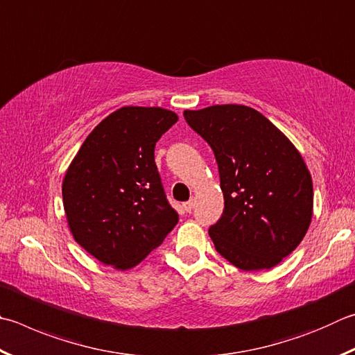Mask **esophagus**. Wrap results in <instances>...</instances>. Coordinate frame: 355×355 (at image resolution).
Instances as JSON below:
<instances>
[{
    "label": "esophagus",
    "mask_w": 355,
    "mask_h": 355,
    "mask_svg": "<svg viewBox=\"0 0 355 355\" xmlns=\"http://www.w3.org/2000/svg\"><path fill=\"white\" fill-rule=\"evenodd\" d=\"M183 206H184V209H186V211L191 212L192 209H194V198L189 200V202H186Z\"/></svg>",
    "instance_id": "34e87169"
}]
</instances>
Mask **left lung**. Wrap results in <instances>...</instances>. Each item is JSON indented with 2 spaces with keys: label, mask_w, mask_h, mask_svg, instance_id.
Returning a JSON list of instances; mask_svg holds the SVG:
<instances>
[{
  "label": "left lung",
  "mask_w": 355,
  "mask_h": 355,
  "mask_svg": "<svg viewBox=\"0 0 355 355\" xmlns=\"http://www.w3.org/2000/svg\"><path fill=\"white\" fill-rule=\"evenodd\" d=\"M183 114L218 164L225 209L209 228L216 250L245 272L278 266L304 239L313 216L312 177L300 150L247 105Z\"/></svg>",
  "instance_id": "left-lung-1"
}]
</instances>
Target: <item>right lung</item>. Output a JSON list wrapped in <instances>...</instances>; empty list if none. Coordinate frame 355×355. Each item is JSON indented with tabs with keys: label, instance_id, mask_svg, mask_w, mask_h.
Wrapping results in <instances>:
<instances>
[{
	"label": "right lung",
	"instance_id": "obj_1",
	"mask_svg": "<svg viewBox=\"0 0 355 355\" xmlns=\"http://www.w3.org/2000/svg\"><path fill=\"white\" fill-rule=\"evenodd\" d=\"M177 121L161 107H121L93 128L68 166L62 183L68 228L105 266H138L178 222L153 155Z\"/></svg>",
	"mask_w": 355,
	"mask_h": 355
}]
</instances>
